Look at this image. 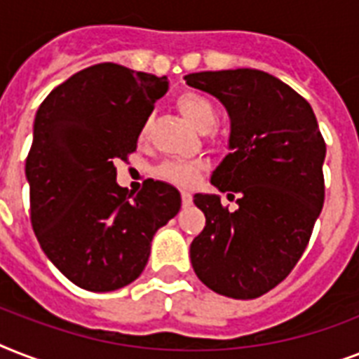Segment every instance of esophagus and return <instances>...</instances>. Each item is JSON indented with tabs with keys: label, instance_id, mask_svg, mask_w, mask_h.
Wrapping results in <instances>:
<instances>
[{
	"label": "esophagus",
	"instance_id": "esophagus-1",
	"mask_svg": "<svg viewBox=\"0 0 359 359\" xmlns=\"http://www.w3.org/2000/svg\"><path fill=\"white\" fill-rule=\"evenodd\" d=\"M180 197H182V205H184V207H190L191 201H194V197H191L190 191H186V190L180 191Z\"/></svg>",
	"mask_w": 359,
	"mask_h": 359
}]
</instances>
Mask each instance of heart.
<instances>
[{
	"label": "heart",
	"mask_w": 359,
	"mask_h": 359,
	"mask_svg": "<svg viewBox=\"0 0 359 359\" xmlns=\"http://www.w3.org/2000/svg\"><path fill=\"white\" fill-rule=\"evenodd\" d=\"M177 106L182 111L186 119L190 121L197 130L207 132L218 123V109L214 106V102L208 97L196 91H186L177 98ZM151 126V119H147L141 126V140L145 137ZM205 169V163L199 160L194 162H180V160H169L163 162L160 168L156 169V175L160 179L173 182L179 186H191L199 180V175Z\"/></svg>",
	"instance_id": "b5f03b06"
}]
</instances>
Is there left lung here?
I'll use <instances>...</instances> for the list:
<instances>
[{
  "mask_svg": "<svg viewBox=\"0 0 359 359\" xmlns=\"http://www.w3.org/2000/svg\"><path fill=\"white\" fill-rule=\"evenodd\" d=\"M231 117V152L212 184L236 199L196 194L207 224L190 245L197 278L218 294L251 300L283 281L304 255L324 205L326 143L306 98L255 69L194 72Z\"/></svg>",
  "mask_w": 359,
  "mask_h": 359,
  "instance_id": "1",
  "label": "left lung"
}]
</instances>
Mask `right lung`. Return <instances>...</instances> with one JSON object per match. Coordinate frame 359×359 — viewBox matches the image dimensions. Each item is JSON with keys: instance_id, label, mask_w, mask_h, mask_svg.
<instances>
[{"instance_id": "add662e5", "label": "right lung", "mask_w": 359, "mask_h": 359, "mask_svg": "<svg viewBox=\"0 0 359 359\" xmlns=\"http://www.w3.org/2000/svg\"><path fill=\"white\" fill-rule=\"evenodd\" d=\"M165 76L93 65L53 89L36 111L25 158L29 219L65 278L93 292L117 290L143 272L152 236L177 216V188L147 179L137 194L117 184Z\"/></svg>"}]
</instances>
